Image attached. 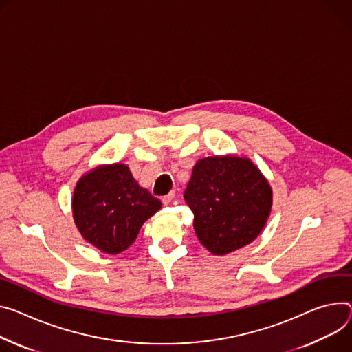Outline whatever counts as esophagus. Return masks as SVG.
<instances>
[{
    "mask_svg": "<svg viewBox=\"0 0 352 352\" xmlns=\"http://www.w3.org/2000/svg\"><path fill=\"white\" fill-rule=\"evenodd\" d=\"M175 198V192L173 190V192H170L168 195H166L164 198H163V204L167 206V205H170L171 202H173V199Z\"/></svg>",
    "mask_w": 352,
    "mask_h": 352,
    "instance_id": "esophagus-1",
    "label": "esophagus"
}]
</instances>
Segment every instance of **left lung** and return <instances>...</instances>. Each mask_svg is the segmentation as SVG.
I'll return each mask as SVG.
<instances>
[{"label": "left lung", "instance_id": "8db88e82", "mask_svg": "<svg viewBox=\"0 0 352 352\" xmlns=\"http://www.w3.org/2000/svg\"><path fill=\"white\" fill-rule=\"evenodd\" d=\"M184 199L194 213L201 244L214 255H226L263 232L271 214L272 188L248 157L210 155L194 166Z\"/></svg>", "mask_w": 352, "mask_h": 352}]
</instances>
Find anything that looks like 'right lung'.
Here are the masks:
<instances>
[{
    "label": "right lung",
    "instance_id": "obj_1",
    "mask_svg": "<svg viewBox=\"0 0 352 352\" xmlns=\"http://www.w3.org/2000/svg\"><path fill=\"white\" fill-rule=\"evenodd\" d=\"M162 208L122 163L101 164L77 182L72 209L82 239L107 254H119L136 240L143 223Z\"/></svg>",
    "mask_w": 352,
    "mask_h": 352
}]
</instances>
